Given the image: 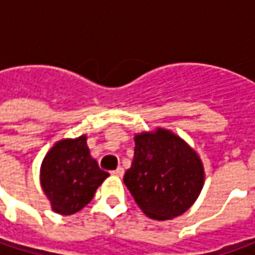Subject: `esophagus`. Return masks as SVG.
<instances>
[{"label":"esophagus","instance_id":"1","mask_svg":"<svg viewBox=\"0 0 255 255\" xmlns=\"http://www.w3.org/2000/svg\"><path fill=\"white\" fill-rule=\"evenodd\" d=\"M113 176H118V177H122L123 174H125V170H123V167H118L116 170L111 171Z\"/></svg>","mask_w":255,"mask_h":255}]
</instances>
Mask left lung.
<instances>
[{"mask_svg": "<svg viewBox=\"0 0 255 255\" xmlns=\"http://www.w3.org/2000/svg\"><path fill=\"white\" fill-rule=\"evenodd\" d=\"M123 181L147 217L170 220L199 197L204 169L199 154L181 137L159 128L134 136L132 167Z\"/></svg>", "mask_w": 255, "mask_h": 255, "instance_id": "8db88e82", "label": "left lung"}]
</instances>
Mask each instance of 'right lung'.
Instances as JSON below:
<instances>
[{
  "instance_id": "add662e5",
  "label": "right lung",
  "mask_w": 255,
  "mask_h": 255,
  "mask_svg": "<svg viewBox=\"0 0 255 255\" xmlns=\"http://www.w3.org/2000/svg\"><path fill=\"white\" fill-rule=\"evenodd\" d=\"M109 176L91 157L86 136L56 142L41 164V186L58 214H75Z\"/></svg>"
}]
</instances>
